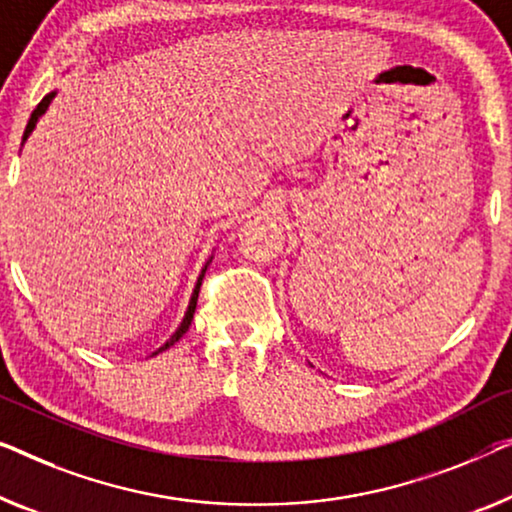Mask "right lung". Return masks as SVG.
Masks as SVG:
<instances>
[{
	"mask_svg": "<svg viewBox=\"0 0 512 512\" xmlns=\"http://www.w3.org/2000/svg\"><path fill=\"white\" fill-rule=\"evenodd\" d=\"M55 94H57V90H53L50 94H46L43 96V101L39 103V106H36V110L32 113V117H29V122H27V127H25V133H22V143H25V140L32 136V131L36 129V122L41 120V115H46V110L50 108V103H53V99H55ZM210 261H212V256L207 258V263H205V268L201 270V274H198V281H196V286H194V293H191V300H189V307H187V311H184V318H182V323L177 325V330L173 332V335H170V339H166V344L164 346H159L157 351H154L152 355H157V353H161V351H166V348H170L173 346L177 339H180L184 332L189 330V325H191V318H194V311H196V300H198V291H201V284H203V277H205V270H207V265H210Z\"/></svg>",
	"mask_w": 512,
	"mask_h": 512,
	"instance_id": "add662e5",
	"label": "right lung"
}]
</instances>
